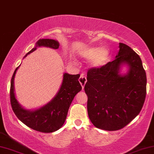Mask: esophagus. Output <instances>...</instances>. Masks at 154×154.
Wrapping results in <instances>:
<instances>
[{
    "label": "esophagus",
    "instance_id": "34e87169",
    "mask_svg": "<svg viewBox=\"0 0 154 154\" xmlns=\"http://www.w3.org/2000/svg\"><path fill=\"white\" fill-rule=\"evenodd\" d=\"M79 80L80 85H81L82 88L84 89L85 85V84H86V82H87V79H86V77H85V75L82 74L81 75H80V78H79Z\"/></svg>",
    "mask_w": 154,
    "mask_h": 154
}]
</instances>
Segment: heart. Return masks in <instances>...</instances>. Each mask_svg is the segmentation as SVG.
<instances>
[{
    "label": "heart",
    "mask_w": 154,
    "mask_h": 154,
    "mask_svg": "<svg viewBox=\"0 0 154 154\" xmlns=\"http://www.w3.org/2000/svg\"><path fill=\"white\" fill-rule=\"evenodd\" d=\"M110 51L107 47H87L80 51V57L85 59H91L90 66L92 67L100 68L105 65L109 58Z\"/></svg>",
    "instance_id": "b5f03b06"
}]
</instances>
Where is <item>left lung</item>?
<instances>
[{"instance_id": "left-lung-1", "label": "left lung", "mask_w": 154, "mask_h": 154, "mask_svg": "<svg viewBox=\"0 0 154 154\" xmlns=\"http://www.w3.org/2000/svg\"><path fill=\"white\" fill-rule=\"evenodd\" d=\"M122 64L128 67L125 75L119 74ZM87 80V112L97 128L116 131L139 114L146 97V76L140 56L128 45L120 42L115 60L91 68Z\"/></svg>"}]
</instances>
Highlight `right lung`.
Here are the masks:
<instances>
[{
	"mask_svg": "<svg viewBox=\"0 0 154 154\" xmlns=\"http://www.w3.org/2000/svg\"><path fill=\"white\" fill-rule=\"evenodd\" d=\"M38 47L57 49L59 43L53 39H40L36 42L34 48L26 54L25 57L36 50ZM20 65L14 71L11 80L10 101L14 113L21 122L36 131L43 133H51L57 131L65 121L73 99L82 89L79 81L80 74L72 75L65 73L60 89L52 100L41 108L28 110L20 105L14 93V77Z\"/></svg>",
	"mask_w": 154,
	"mask_h": 154,
	"instance_id": "1",
	"label": "right lung"
}]
</instances>
